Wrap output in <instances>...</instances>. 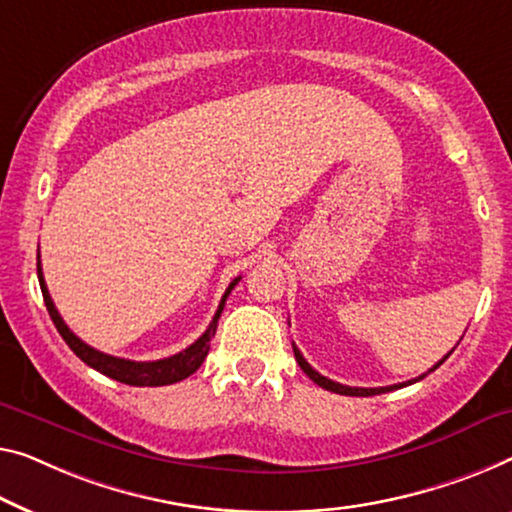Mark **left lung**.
Listing matches in <instances>:
<instances>
[{
  "label": "left lung",
  "mask_w": 512,
  "mask_h": 512,
  "mask_svg": "<svg viewBox=\"0 0 512 512\" xmlns=\"http://www.w3.org/2000/svg\"><path fill=\"white\" fill-rule=\"evenodd\" d=\"M292 347H294V356H296V363L301 365V370L305 372V375H308L312 381H315L317 386H322V388H326V391H333V393H340V395H356V398H368V395H379V393H388V391H395V388H402V386H409V384H416V381H421L423 377H427L430 375V372H434L439 368L441 363L446 361L448 356H451V352H448L444 358H441V361L434 365V368H430L425 372V375H421V377H416V379H409V381H404V384H393V386H379V388H358V386H345V384H338V381H333V379H329V377H324V375H319V372L312 368V365L305 361L303 358V354L299 352V349H296V345L292 342Z\"/></svg>",
  "instance_id": "8db88e82"
}]
</instances>
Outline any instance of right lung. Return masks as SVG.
Returning <instances> with one entry per match:
<instances>
[{"label": "right lung", "mask_w": 512, "mask_h": 512, "mask_svg": "<svg viewBox=\"0 0 512 512\" xmlns=\"http://www.w3.org/2000/svg\"><path fill=\"white\" fill-rule=\"evenodd\" d=\"M36 271H38V282H41L45 308H48L52 322H55L61 338H64L66 345L73 349V354L82 358V361H85L89 368L101 372V375L110 377V379H117V381H121V384H128V386H167V384H177V381L193 375V372L200 368V365L204 363V358H207V354H209L211 338L216 335L218 319H220V312H223V308H225L227 296H230L236 282L241 280V278H234L230 282V287L225 289L223 299H220L216 315H213V319H211L209 329L204 331L200 338L193 342V345L186 347L183 352L174 354V356L160 358V361H128V358H117V356L98 352V349L89 347L85 340H80L78 335L68 329L66 322L61 319V315L57 312L55 303H52V299H50L48 287H45V278H43V269H41V255H38Z\"/></svg>", "instance_id": "right-lung-1"}]
</instances>
